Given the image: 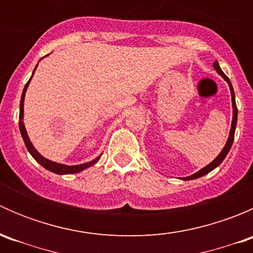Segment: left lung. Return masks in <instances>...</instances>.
<instances>
[{
	"label": "left lung",
	"mask_w": 253,
	"mask_h": 253,
	"mask_svg": "<svg viewBox=\"0 0 253 253\" xmlns=\"http://www.w3.org/2000/svg\"><path fill=\"white\" fill-rule=\"evenodd\" d=\"M213 67L215 68L216 72H218L219 75L221 76V77H223L226 82H228L229 86H230L231 100H233V122H231L230 134H229V138H228V142H226L225 147L223 148V150H221V152H220V154H219L218 157H216L215 159H214L213 162L211 163V164L207 165L206 168L201 169L200 171L196 172V174H193V175H191V176H187V177H183L182 180H195V178L202 177V176H205L206 174H208V172H211L213 169H215V168L218 167V165H220V163L223 162L224 159H225V157H226V155H228L229 150H230L231 145H233V142H234V136H235V128H236V122H237V106H236V101H235V93H234L233 85H231V83H230V81H229V78L226 77L225 73H224L223 71H221V68L219 67L218 61H215V62L213 63Z\"/></svg>",
	"instance_id": "obj_1"
}]
</instances>
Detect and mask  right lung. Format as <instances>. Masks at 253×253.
Instances as JSON below:
<instances>
[{"label": "right lung", "instance_id": "obj_1", "mask_svg": "<svg viewBox=\"0 0 253 253\" xmlns=\"http://www.w3.org/2000/svg\"><path fill=\"white\" fill-rule=\"evenodd\" d=\"M37 67H35V70H37ZM35 70H34V72H35ZM34 72H33V75H34ZM32 77H30V79H32ZM30 79L28 81V83L25 84L24 89H23L22 98H20V109H19V129H20V134H22L23 141H24V143H25V147H27L28 152L32 154V157L34 158V159L37 160V162L39 163L42 167H44L45 169L48 170V171H52V172H55V174H60V175L75 174V172L82 171V170L86 169V168H89V167H91V165L95 164V163L100 159V157L95 158V159L91 160V162H89V163H84V164H81V165H73V167H70V165L58 164V163L51 162V160H48V159H46V158L42 157V155H40L39 153H38V150L33 147L32 142H30L29 137H28V134H27V131H25L24 124H23V114H24V109H23V106H24V96H25V91H27L28 85H29Z\"/></svg>", "mask_w": 253, "mask_h": 253}]
</instances>
